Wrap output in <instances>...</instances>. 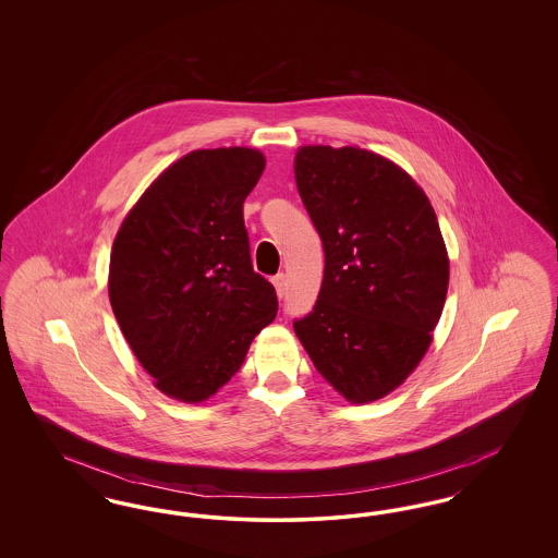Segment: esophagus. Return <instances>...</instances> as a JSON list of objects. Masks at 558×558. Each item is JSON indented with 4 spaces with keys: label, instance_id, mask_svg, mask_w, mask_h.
Here are the masks:
<instances>
[{
    "label": "esophagus",
    "instance_id": "1",
    "mask_svg": "<svg viewBox=\"0 0 558 558\" xmlns=\"http://www.w3.org/2000/svg\"><path fill=\"white\" fill-rule=\"evenodd\" d=\"M271 282H274V287H276V292H278L280 296H284V292H287V276H284V274H276V276L271 278Z\"/></svg>",
    "mask_w": 558,
    "mask_h": 558
}]
</instances>
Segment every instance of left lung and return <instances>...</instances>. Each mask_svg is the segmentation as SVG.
I'll list each match as a JSON object with an SVG mask.
<instances>
[{
	"mask_svg": "<svg viewBox=\"0 0 558 558\" xmlns=\"http://www.w3.org/2000/svg\"><path fill=\"white\" fill-rule=\"evenodd\" d=\"M294 180L324 248L318 301L294 332L345 399L385 398L441 318L450 264L437 215L403 169L362 148L303 146Z\"/></svg>",
	"mask_w": 558,
	"mask_h": 558,
	"instance_id": "left-lung-1",
	"label": "left lung"
}]
</instances>
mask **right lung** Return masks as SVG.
Segmentation results:
<instances>
[{
  "mask_svg": "<svg viewBox=\"0 0 558 558\" xmlns=\"http://www.w3.org/2000/svg\"><path fill=\"white\" fill-rule=\"evenodd\" d=\"M264 167L253 148L194 150L160 173L119 228L110 305L169 398H211L276 318L278 296L253 269L242 215Z\"/></svg>",
  "mask_w": 558,
  "mask_h": 558,
  "instance_id": "obj_1",
  "label": "right lung"
}]
</instances>
